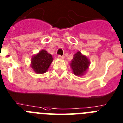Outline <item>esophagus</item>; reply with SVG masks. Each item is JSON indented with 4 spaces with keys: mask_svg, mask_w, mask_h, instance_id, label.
<instances>
[{
    "mask_svg": "<svg viewBox=\"0 0 123 123\" xmlns=\"http://www.w3.org/2000/svg\"><path fill=\"white\" fill-rule=\"evenodd\" d=\"M58 58L60 59V60H63L64 59V56H61V55H58Z\"/></svg>",
    "mask_w": 123,
    "mask_h": 123,
    "instance_id": "esophagus-1",
    "label": "esophagus"
}]
</instances>
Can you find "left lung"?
Listing matches in <instances>:
<instances>
[{
    "mask_svg": "<svg viewBox=\"0 0 123 123\" xmlns=\"http://www.w3.org/2000/svg\"><path fill=\"white\" fill-rule=\"evenodd\" d=\"M89 64L90 62L87 57L83 55L80 52H77L74 54L70 65L76 76H82L86 73Z\"/></svg>",
    "mask_w": 123,
    "mask_h": 123,
    "instance_id": "obj_1",
    "label": "left lung"
}]
</instances>
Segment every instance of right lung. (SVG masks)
<instances>
[{
  "label": "right lung",
  "mask_w": 123,
  "mask_h": 123,
  "mask_svg": "<svg viewBox=\"0 0 123 123\" xmlns=\"http://www.w3.org/2000/svg\"><path fill=\"white\" fill-rule=\"evenodd\" d=\"M52 60L53 58L51 54L48 53L45 50H42L32 57L31 67L36 73H45L47 71Z\"/></svg>",
  "instance_id": "add662e5"
}]
</instances>
